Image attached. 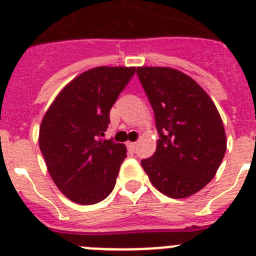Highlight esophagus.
<instances>
[{
  "label": "esophagus",
  "mask_w": 256,
  "mask_h": 256,
  "mask_svg": "<svg viewBox=\"0 0 256 256\" xmlns=\"http://www.w3.org/2000/svg\"><path fill=\"white\" fill-rule=\"evenodd\" d=\"M126 146H128V149H130V152H136V149H137V144L136 142H130Z\"/></svg>",
  "instance_id": "34e87169"
}]
</instances>
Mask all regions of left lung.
<instances>
[{
  "instance_id": "8db88e82",
  "label": "left lung",
  "mask_w": 256,
  "mask_h": 256,
  "mask_svg": "<svg viewBox=\"0 0 256 256\" xmlns=\"http://www.w3.org/2000/svg\"><path fill=\"white\" fill-rule=\"evenodd\" d=\"M159 140L141 166L152 184L171 198L200 192L215 176L226 150L222 118L193 78L168 67H138Z\"/></svg>"
}]
</instances>
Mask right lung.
I'll return each instance as SVG.
<instances>
[{"mask_svg": "<svg viewBox=\"0 0 256 256\" xmlns=\"http://www.w3.org/2000/svg\"><path fill=\"white\" fill-rule=\"evenodd\" d=\"M134 72V67L89 70L64 86L44 116L40 150L58 189L74 202H101L116 184L126 149L102 136L111 107Z\"/></svg>", "mask_w": 256, "mask_h": 256, "instance_id": "right-lung-1", "label": "right lung"}]
</instances>
